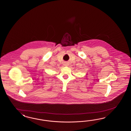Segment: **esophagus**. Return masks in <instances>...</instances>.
<instances>
[{"label": "esophagus", "mask_w": 131, "mask_h": 131, "mask_svg": "<svg viewBox=\"0 0 131 131\" xmlns=\"http://www.w3.org/2000/svg\"><path fill=\"white\" fill-rule=\"evenodd\" d=\"M67 65V64H65V65Z\"/></svg>", "instance_id": "1"}]
</instances>
